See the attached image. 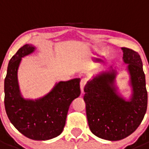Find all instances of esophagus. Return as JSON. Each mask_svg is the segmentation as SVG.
Segmentation results:
<instances>
[{"label": "esophagus", "mask_w": 149, "mask_h": 149, "mask_svg": "<svg viewBox=\"0 0 149 149\" xmlns=\"http://www.w3.org/2000/svg\"><path fill=\"white\" fill-rule=\"evenodd\" d=\"M86 83H87V79L86 78H83L81 81V84H80V85H81V89L82 93L84 92V87H85V85L86 84Z\"/></svg>", "instance_id": "obj_1"}]
</instances>
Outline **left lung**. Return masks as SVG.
<instances>
[{
    "mask_svg": "<svg viewBox=\"0 0 149 149\" xmlns=\"http://www.w3.org/2000/svg\"><path fill=\"white\" fill-rule=\"evenodd\" d=\"M123 61L127 65L132 95L126 101L119 94L115 69L103 72L89 81L84 87L88 124L93 134L116 141L136 131L146 113L148 94L143 63L139 54L122 48Z\"/></svg>",
    "mask_w": 149,
    "mask_h": 149,
    "instance_id": "left-lung-1",
    "label": "left lung"
}]
</instances>
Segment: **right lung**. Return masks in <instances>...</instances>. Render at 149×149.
<instances>
[{"label":"right lung","instance_id":"add662e5","mask_svg":"<svg viewBox=\"0 0 149 149\" xmlns=\"http://www.w3.org/2000/svg\"><path fill=\"white\" fill-rule=\"evenodd\" d=\"M35 47L24 45L10 59L4 80V105L7 116L15 128L34 140H47L59 136L65 125L71 103L81 94L80 78L60 81L39 99H25L18 82V68L22 57Z\"/></svg>","mask_w":149,"mask_h":149}]
</instances>
